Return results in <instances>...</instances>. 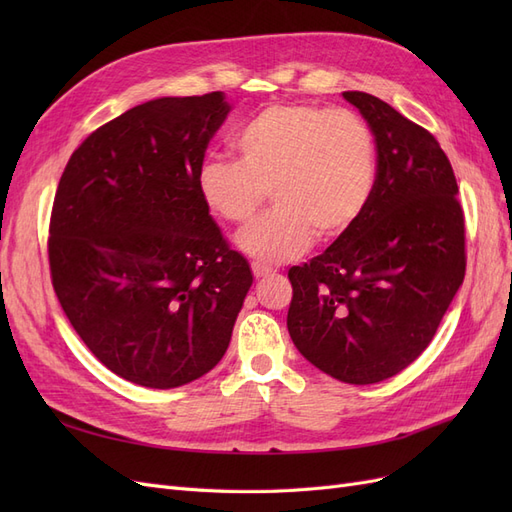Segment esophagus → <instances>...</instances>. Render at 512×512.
Wrapping results in <instances>:
<instances>
[{"label": "esophagus", "mask_w": 512, "mask_h": 512, "mask_svg": "<svg viewBox=\"0 0 512 512\" xmlns=\"http://www.w3.org/2000/svg\"><path fill=\"white\" fill-rule=\"evenodd\" d=\"M252 273H254L256 280H262V277L271 275L273 269H271V267H265V265H260V262H252Z\"/></svg>", "instance_id": "obj_1"}]
</instances>
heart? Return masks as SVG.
Wrapping results in <instances>:
<instances>
[{"label": "heart", "instance_id": "1", "mask_svg": "<svg viewBox=\"0 0 512 512\" xmlns=\"http://www.w3.org/2000/svg\"><path fill=\"white\" fill-rule=\"evenodd\" d=\"M235 149L237 162L200 164L196 188L207 211L226 224L250 220L271 190L275 209L237 235L239 250L260 265L301 256L314 235H346L374 190V136L348 108L267 106L239 130Z\"/></svg>", "mask_w": 512, "mask_h": 512}]
</instances>
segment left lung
Returning <instances> with one entry per match:
<instances>
[{
  "mask_svg": "<svg viewBox=\"0 0 512 512\" xmlns=\"http://www.w3.org/2000/svg\"><path fill=\"white\" fill-rule=\"evenodd\" d=\"M344 98L376 138L374 190L346 235L290 267L288 333L324 374L374 384L436 335L466 275V222L436 136L365 91Z\"/></svg>",
  "mask_w": 512,
  "mask_h": 512,
  "instance_id": "obj_1",
  "label": "left lung"
}]
</instances>
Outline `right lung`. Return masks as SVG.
Here are the masks:
<instances>
[{
    "mask_svg": "<svg viewBox=\"0 0 512 512\" xmlns=\"http://www.w3.org/2000/svg\"><path fill=\"white\" fill-rule=\"evenodd\" d=\"M222 91L138 104L91 132L59 179L51 282L96 359L147 389L220 363L252 271L198 196Z\"/></svg>",
    "mask_w": 512,
    "mask_h": 512,
    "instance_id": "right-lung-1",
    "label": "right lung"
}]
</instances>
